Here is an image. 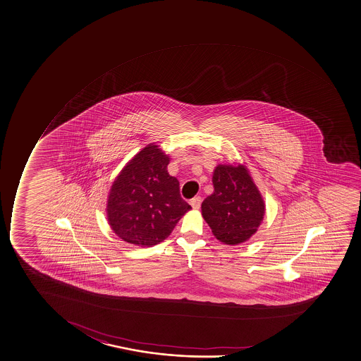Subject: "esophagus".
Here are the masks:
<instances>
[{
	"mask_svg": "<svg viewBox=\"0 0 361 361\" xmlns=\"http://www.w3.org/2000/svg\"><path fill=\"white\" fill-rule=\"evenodd\" d=\"M190 203L195 210H198L200 205H202V198L200 197H195V198L190 199Z\"/></svg>",
	"mask_w": 361,
	"mask_h": 361,
	"instance_id": "esophagus-1",
	"label": "esophagus"
}]
</instances>
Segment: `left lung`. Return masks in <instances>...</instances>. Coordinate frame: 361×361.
<instances>
[{
    "mask_svg": "<svg viewBox=\"0 0 361 361\" xmlns=\"http://www.w3.org/2000/svg\"><path fill=\"white\" fill-rule=\"evenodd\" d=\"M214 193L202 204V215L221 243L238 245L255 234L265 204L247 168L219 164L212 175Z\"/></svg>",
    "mask_w": 361,
    "mask_h": 361,
    "instance_id": "left-lung-1",
    "label": "left lung"
}]
</instances>
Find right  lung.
Segmentation results:
<instances>
[{"label": "right lung", "instance_id": "right-lung-1", "mask_svg": "<svg viewBox=\"0 0 361 361\" xmlns=\"http://www.w3.org/2000/svg\"><path fill=\"white\" fill-rule=\"evenodd\" d=\"M169 157L154 144L126 164L110 188L106 216L123 241L151 247L171 235L190 205L181 198L178 178L166 166Z\"/></svg>", "mask_w": 361, "mask_h": 361}]
</instances>
